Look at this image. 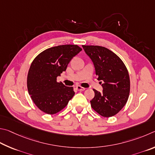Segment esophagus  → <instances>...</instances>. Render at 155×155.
<instances>
[{
  "label": "esophagus",
  "instance_id": "1",
  "mask_svg": "<svg viewBox=\"0 0 155 155\" xmlns=\"http://www.w3.org/2000/svg\"><path fill=\"white\" fill-rule=\"evenodd\" d=\"M76 88H77V90L79 91H83L85 90V88L82 87V86H76Z\"/></svg>",
  "mask_w": 155,
  "mask_h": 155
}]
</instances>
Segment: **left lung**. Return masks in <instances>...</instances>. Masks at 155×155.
I'll return each mask as SVG.
<instances>
[{
	"mask_svg": "<svg viewBox=\"0 0 155 155\" xmlns=\"http://www.w3.org/2000/svg\"><path fill=\"white\" fill-rule=\"evenodd\" d=\"M95 68L97 80H102L103 92L93 89V109L104 117L116 115L127 104L130 93L128 70L123 61L109 49L99 45H82Z\"/></svg>",
	"mask_w": 155,
	"mask_h": 155,
	"instance_id": "obj_1",
	"label": "left lung"
}]
</instances>
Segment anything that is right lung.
<instances>
[{"instance_id": "right-lung-1", "label": "right lung", "mask_w": 155, "mask_h": 155, "mask_svg": "<svg viewBox=\"0 0 155 155\" xmlns=\"http://www.w3.org/2000/svg\"><path fill=\"white\" fill-rule=\"evenodd\" d=\"M82 51L77 45H62L43 51L32 62L27 88L34 104L48 114L59 112L74 96L73 87L57 82L71 60Z\"/></svg>"}]
</instances>
